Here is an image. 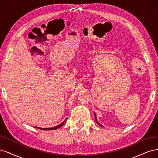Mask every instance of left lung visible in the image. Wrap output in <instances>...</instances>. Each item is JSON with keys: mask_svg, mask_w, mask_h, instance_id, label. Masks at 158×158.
I'll return each mask as SVG.
<instances>
[{"mask_svg": "<svg viewBox=\"0 0 158 158\" xmlns=\"http://www.w3.org/2000/svg\"><path fill=\"white\" fill-rule=\"evenodd\" d=\"M94 116H95V120H96V122H97V123H98L99 125H100V126L102 127V125H100V124L98 123V122L97 121V119H96V115H95V114H94Z\"/></svg>", "mask_w": 158, "mask_h": 158, "instance_id": "left-lung-1", "label": "left lung"}]
</instances>
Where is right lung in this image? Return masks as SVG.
Here are the masks:
<instances>
[{"label": "right lung", "instance_id": "obj_1", "mask_svg": "<svg viewBox=\"0 0 158 158\" xmlns=\"http://www.w3.org/2000/svg\"><path fill=\"white\" fill-rule=\"evenodd\" d=\"M65 121H66V119L65 120ZM64 124V122H63V123H62L60 125H58L57 127H53V128H40V127H37V129H40L41 130H55V129H57L58 128H59V127H60L61 126H62Z\"/></svg>", "mask_w": 158, "mask_h": 158}]
</instances>
